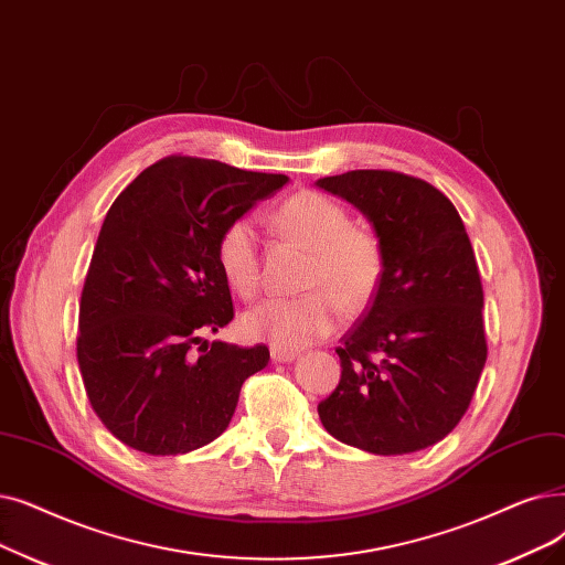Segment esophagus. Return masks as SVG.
Here are the masks:
<instances>
[{
	"label": "esophagus",
	"mask_w": 565,
	"mask_h": 565,
	"mask_svg": "<svg viewBox=\"0 0 565 565\" xmlns=\"http://www.w3.org/2000/svg\"><path fill=\"white\" fill-rule=\"evenodd\" d=\"M269 355H273L275 362H290V360L298 358L296 351H286V349H277V347L269 349Z\"/></svg>",
	"instance_id": "1"
}]
</instances>
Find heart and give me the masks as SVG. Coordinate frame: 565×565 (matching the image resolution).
<instances>
[{
  "label": "heart",
  "instance_id": "obj_1",
  "mask_svg": "<svg viewBox=\"0 0 565 565\" xmlns=\"http://www.w3.org/2000/svg\"><path fill=\"white\" fill-rule=\"evenodd\" d=\"M279 231L311 252L300 298H267L242 318L252 339L296 351L323 339L337 323V305L358 313L372 305L383 281L385 254L376 233L351 224V214L330 195L298 191L275 212ZM216 265L242 298L260 288V252L252 218L228 222L214 244Z\"/></svg>",
  "mask_w": 565,
  "mask_h": 565
}]
</instances>
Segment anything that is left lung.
<instances>
[{"mask_svg":"<svg viewBox=\"0 0 565 565\" xmlns=\"http://www.w3.org/2000/svg\"><path fill=\"white\" fill-rule=\"evenodd\" d=\"M353 203L383 244L372 307L341 337V379L318 418L341 444L406 455L446 438L469 411L487 360L482 284L455 205L397 170L316 182Z\"/></svg>","mask_w":565,"mask_h":565,"instance_id":"8db88e82","label":"left lung"}]
</instances>
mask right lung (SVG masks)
<instances>
[{
    "instance_id": "1",
    "label": "right lung",
    "mask_w": 565,
    "mask_h": 565,
    "mask_svg": "<svg viewBox=\"0 0 565 565\" xmlns=\"http://www.w3.org/2000/svg\"><path fill=\"white\" fill-rule=\"evenodd\" d=\"M288 182L170 154L110 205L85 277L76 355L104 427L134 450L184 455L222 436L265 343L203 341L233 321L222 228Z\"/></svg>"
}]
</instances>
